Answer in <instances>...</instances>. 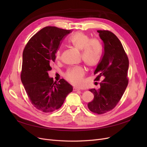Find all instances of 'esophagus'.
I'll return each mask as SVG.
<instances>
[{
    "label": "esophagus",
    "mask_w": 147,
    "mask_h": 147,
    "mask_svg": "<svg viewBox=\"0 0 147 147\" xmlns=\"http://www.w3.org/2000/svg\"><path fill=\"white\" fill-rule=\"evenodd\" d=\"M78 90H80V89L77 88H75V87L73 88V91H78Z\"/></svg>",
    "instance_id": "34e87169"
}]
</instances>
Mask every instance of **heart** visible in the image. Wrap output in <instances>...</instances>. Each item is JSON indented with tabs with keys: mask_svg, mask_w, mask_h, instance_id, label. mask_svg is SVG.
<instances>
[{
	"mask_svg": "<svg viewBox=\"0 0 147 147\" xmlns=\"http://www.w3.org/2000/svg\"><path fill=\"white\" fill-rule=\"evenodd\" d=\"M69 43L78 50L82 51V59L88 67H94L99 63L102 55V46L97 38H90L85 33L77 32L69 38ZM55 57L57 59L61 58V49L57 51ZM84 74V68L78 66L69 69L65 74V78L74 85L80 86L83 83Z\"/></svg>",
	"mask_w": 147,
	"mask_h": 147,
	"instance_id": "b5f03b06",
	"label": "heart"
}]
</instances>
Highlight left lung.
I'll use <instances>...</instances> for the list:
<instances>
[{"label":"left lung","instance_id":"left-lung-1","mask_svg":"<svg viewBox=\"0 0 147 147\" xmlns=\"http://www.w3.org/2000/svg\"><path fill=\"white\" fill-rule=\"evenodd\" d=\"M103 42L104 53L94 74L95 81L104 78L100 88L89 90L94 95L93 101L88 104L92 113L102 114L116 106L129 83L127 70L129 59L117 37L109 30H98Z\"/></svg>","mask_w":147,"mask_h":147}]
</instances>
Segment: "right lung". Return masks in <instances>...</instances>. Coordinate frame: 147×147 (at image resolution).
I'll list each match as a JSON object with an SVG mask.
<instances>
[{"label":"right lung","mask_w":147,"mask_h":147,"mask_svg":"<svg viewBox=\"0 0 147 147\" xmlns=\"http://www.w3.org/2000/svg\"><path fill=\"white\" fill-rule=\"evenodd\" d=\"M71 32L45 27L30 38L23 51L21 80L31 103L42 112L59 109L73 90V86L63 79L53 82L48 73L61 41Z\"/></svg>","instance_id":"obj_1"}]
</instances>
